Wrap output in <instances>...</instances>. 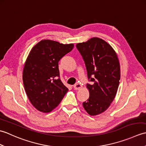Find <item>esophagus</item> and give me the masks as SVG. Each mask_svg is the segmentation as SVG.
<instances>
[{
  "label": "esophagus",
  "mask_w": 146,
  "mask_h": 146,
  "mask_svg": "<svg viewBox=\"0 0 146 146\" xmlns=\"http://www.w3.org/2000/svg\"><path fill=\"white\" fill-rule=\"evenodd\" d=\"M82 87V85L80 84V83H76L75 85H74V89L76 90H80Z\"/></svg>",
  "instance_id": "esophagus-1"
}]
</instances>
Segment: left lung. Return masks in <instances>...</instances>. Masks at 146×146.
Returning <instances> with one entry per match:
<instances>
[{
    "label": "left lung",
    "instance_id": "obj_1",
    "mask_svg": "<svg viewBox=\"0 0 146 146\" xmlns=\"http://www.w3.org/2000/svg\"><path fill=\"white\" fill-rule=\"evenodd\" d=\"M76 46L92 82L86 85L90 96L83 107L89 115H97L104 112L115 97L120 78L119 59L113 48L100 38H92Z\"/></svg>",
    "mask_w": 146,
    "mask_h": 146
}]
</instances>
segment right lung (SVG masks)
I'll list each match as a JSON object with an SVG mask.
<instances>
[{
    "mask_svg": "<svg viewBox=\"0 0 146 146\" xmlns=\"http://www.w3.org/2000/svg\"><path fill=\"white\" fill-rule=\"evenodd\" d=\"M73 44L41 40L27 56L23 73V83L31 103L37 110L49 113L56 107L68 91L60 77L58 62L72 50Z\"/></svg>",
    "mask_w": 146,
    "mask_h": 146,
    "instance_id": "add662e5",
    "label": "right lung"
}]
</instances>
